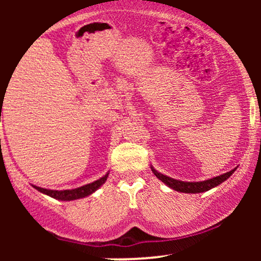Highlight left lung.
Returning a JSON list of instances; mask_svg holds the SVG:
<instances>
[{"label":"left lung","mask_w":261,"mask_h":261,"mask_svg":"<svg viewBox=\"0 0 261 261\" xmlns=\"http://www.w3.org/2000/svg\"><path fill=\"white\" fill-rule=\"evenodd\" d=\"M234 169L229 170V172L223 173V174L214 176L211 179H206V180H201V181H182V180H178V179L170 178V176H167L162 173L157 172L154 168H152V172L153 174L157 176L160 180H162L164 184L168 185L169 188L174 189L176 191H180V193H189V194H196V193H203V191H207L210 189L217 187L220 185L221 182L228 179L232 173L234 172Z\"/></svg>","instance_id":"1"}]
</instances>
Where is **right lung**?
Instances as JSON below:
<instances>
[{
    "label": "right lung",
    "instance_id": "add662e5",
    "mask_svg": "<svg viewBox=\"0 0 261 261\" xmlns=\"http://www.w3.org/2000/svg\"><path fill=\"white\" fill-rule=\"evenodd\" d=\"M109 174V173H108ZM108 174H106L101 178L97 179L95 181L89 182V184L82 185L80 188H73V189H65V190H54V189H46V188H41V187H37V185H33L37 190L40 191V193L46 194V195L54 197V199L58 200H65V201H70V200H76V199H81V197H86L88 195H91L92 193H94L98 188L100 187L101 184H104L108 178Z\"/></svg>",
    "mask_w": 261,
    "mask_h": 261
}]
</instances>
